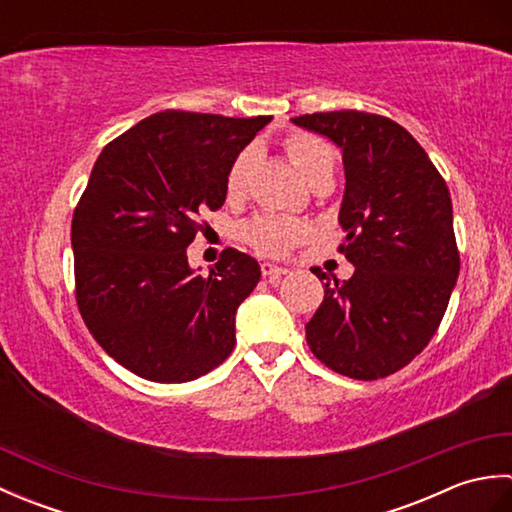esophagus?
Wrapping results in <instances>:
<instances>
[{"label":"esophagus","mask_w":512,"mask_h":512,"mask_svg":"<svg viewBox=\"0 0 512 512\" xmlns=\"http://www.w3.org/2000/svg\"><path fill=\"white\" fill-rule=\"evenodd\" d=\"M286 273H288V270L281 268V266H275V264H270V262L262 264V275L266 279H279L281 275H286Z\"/></svg>","instance_id":"1"}]
</instances>
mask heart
Returning <instances> with one entry per match:
<instances>
[{"label":"heart","mask_w":512,"mask_h":512,"mask_svg":"<svg viewBox=\"0 0 512 512\" xmlns=\"http://www.w3.org/2000/svg\"><path fill=\"white\" fill-rule=\"evenodd\" d=\"M284 149L292 165L301 173V178L308 184L317 182L319 178L332 176L334 169V151L323 138L312 136L306 132H295L284 140ZM255 162V149L248 147L231 160L224 176V193L228 200L242 198L248 187V173ZM308 226L299 220L277 215H259L244 226V242L253 246L257 253L281 257L286 255L292 246L308 237Z\"/></svg>","instance_id":"b5f03b06"}]
</instances>
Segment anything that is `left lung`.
<instances>
[{
	"instance_id": "1",
	"label": "left lung",
	"mask_w": 512,
	"mask_h": 512,
	"mask_svg": "<svg viewBox=\"0 0 512 512\" xmlns=\"http://www.w3.org/2000/svg\"><path fill=\"white\" fill-rule=\"evenodd\" d=\"M292 123L343 149L339 253L356 266L347 281L312 270L328 284L306 323L308 345L336 374L385 378L429 345L460 273L447 182L418 140L387 116L341 110Z\"/></svg>"
}]
</instances>
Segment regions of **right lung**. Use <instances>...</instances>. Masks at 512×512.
Here are the masks:
<instances>
[{"label":"right lung","instance_id":"add662e5","mask_svg":"<svg viewBox=\"0 0 512 512\" xmlns=\"http://www.w3.org/2000/svg\"><path fill=\"white\" fill-rule=\"evenodd\" d=\"M270 116L165 110L114 138L72 215L74 295L116 363L154 383H187L235 347V312L262 270L224 248L209 275L187 246L226 200L224 176Z\"/></svg>","mask_w":512,"mask_h":512}]
</instances>
